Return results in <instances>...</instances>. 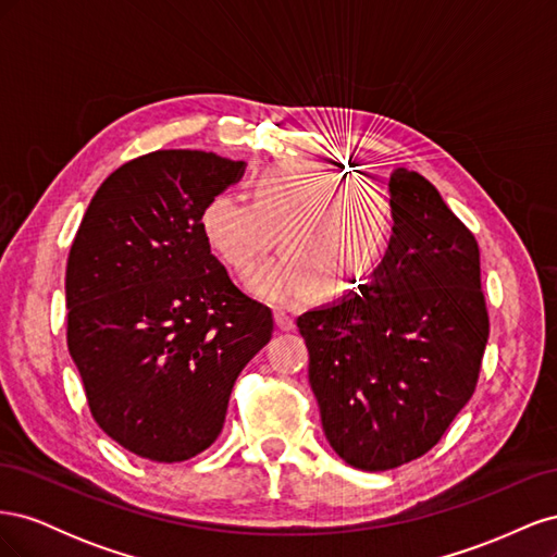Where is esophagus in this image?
Here are the masks:
<instances>
[{
	"label": "esophagus",
	"mask_w": 557,
	"mask_h": 557,
	"mask_svg": "<svg viewBox=\"0 0 557 557\" xmlns=\"http://www.w3.org/2000/svg\"><path fill=\"white\" fill-rule=\"evenodd\" d=\"M274 318H276V327H278L281 332H290V330H295V318H293L290 313L276 311V313H274Z\"/></svg>",
	"instance_id": "obj_1"
}]
</instances>
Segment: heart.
<instances>
[{
    "label": "heart",
    "instance_id": "heart-1",
    "mask_svg": "<svg viewBox=\"0 0 557 557\" xmlns=\"http://www.w3.org/2000/svg\"><path fill=\"white\" fill-rule=\"evenodd\" d=\"M209 248L234 272H248L281 231L283 258L258 267L248 288L295 307L315 288L342 297L372 278L395 234V201L381 183L348 178L315 162H278L252 183V201L213 195L199 213Z\"/></svg>",
    "mask_w": 557,
    "mask_h": 557
}]
</instances>
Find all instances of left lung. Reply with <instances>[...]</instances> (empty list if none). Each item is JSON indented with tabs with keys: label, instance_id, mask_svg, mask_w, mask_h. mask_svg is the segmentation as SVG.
Segmentation results:
<instances>
[{
	"label": "left lung",
	"instance_id": "left-lung-1",
	"mask_svg": "<svg viewBox=\"0 0 557 557\" xmlns=\"http://www.w3.org/2000/svg\"><path fill=\"white\" fill-rule=\"evenodd\" d=\"M391 195L395 234L372 283L297 318L327 442L362 471L440 444L491 334L474 234L418 172L395 170Z\"/></svg>",
	"mask_w": 557,
	"mask_h": 557
}]
</instances>
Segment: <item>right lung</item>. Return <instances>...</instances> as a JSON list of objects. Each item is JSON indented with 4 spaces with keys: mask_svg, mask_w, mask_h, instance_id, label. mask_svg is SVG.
Segmentation results:
<instances>
[{
    "mask_svg": "<svg viewBox=\"0 0 557 557\" xmlns=\"http://www.w3.org/2000/svg\"><path fill=\"white\" fill-rule=\"evenodd\" d=\"M244 162L156 150L99 185L66 260V346L95 423L153 462H183L223 430L242 369L274 315L201 237L207 201Z\"/></svg>",
    "mask_w": 557,
    "mask_h": 557,
    "instance_id": "right-lung-1",
    "label": "right lung"
}]
</instances>
